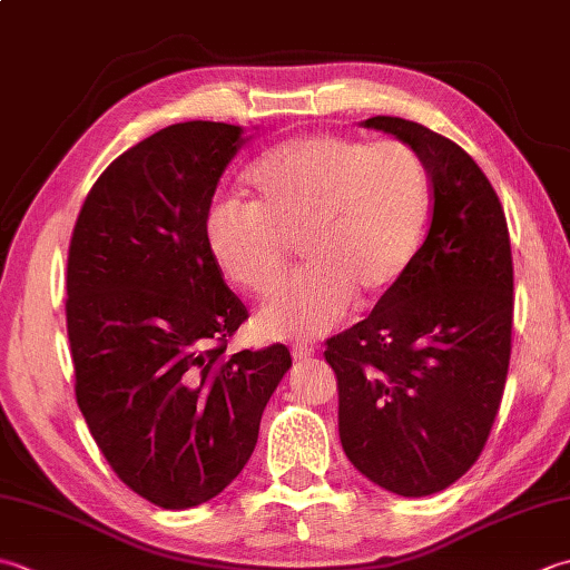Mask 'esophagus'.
<instances>
[{
	"mask_svg": "<svg viewBox=\"0 0 570 570\" xmlns=\"http://www.w3.org/2000/svg\"><path fill=\"white\" fill-rule=\"evenodd\" d=\"M311 358H314V348H306V345H298V348L294 351V361H298V363H308Z\"/></svg>",
	"mask_w": 570,
	"mask_h": 570,
	"instance_id": "34e87169",
	"label": "esophagus"
}]
</instances>
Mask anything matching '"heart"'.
<instances>
[{"instance_id": "1", "label": "heart", "mask_w": 570, "mask_h": 570, "mask_svg": "<svg viewBox=\"0 0 570 570\" xmlns=\"http://www.w3.org/2000/svg\"><path fill=\"white\" fill-rule=\"evenodd\" d=\"M252 205L219 203L207 244L222 274L256 298L284 282L298 244L306 272L256 316L278 341H311L373 304L410 269L430 217V175L405 142L301 136L266 150L247 173Z\"/></svg>"}]
</instances>
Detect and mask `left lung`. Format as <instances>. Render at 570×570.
<instances>
[{
  "instance_id": "left-lung-1",
  "label": "left lung",
  "mask_w": 570,
  "mask_h": 570,
  "mask_svg": "<svg viewBox=\"0 0 570 570\" xmlns=\"http://www.w3.org/2000/svg\"><path fill=\"white\" fill-rule=\"evenodd\" d=\"M361 126L420 155L432 219L405 276L323 355L351 464L385 492L430 497L476 462L504 395L514 318L507 217L456 142L393 116Z\"/></svg>"
}]
</instances>
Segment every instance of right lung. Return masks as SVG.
I'll return each instance as SVG.
<instances>
[{"instance_id": "add662e5", "label": "right lung", "mask_w": 570, "mask_h": 570, "mask_svg": "<svg viewBox=\"0 0 570 570\" xmlns=\"http://www.w3.org/2000/svg\"><path fill=\"white\" fill-rule=\"evenodd\" d=\"M252 136L175 122L106 167L76 219L66 328L76 400L122 484L193 509L232 484L292 353L225 355L247 321L207 244L222 173Z\"/></svg>"}]
</instances>
